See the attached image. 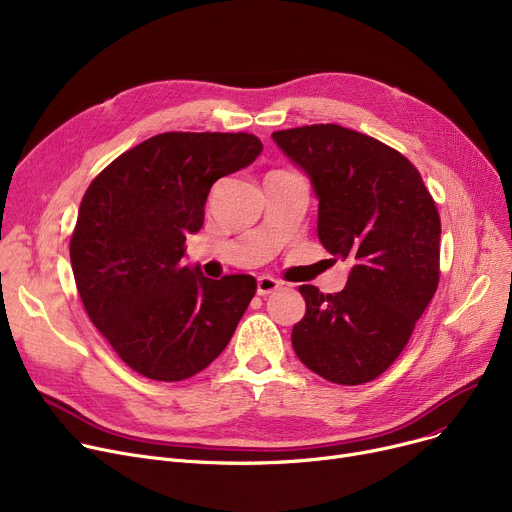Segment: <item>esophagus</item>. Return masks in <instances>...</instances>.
<instances>
[{
  "label": "esophagus",
  "mask_w": 512,
  "mask_h": 512,
  "mask_svg": "<svg viewBox=\"0 0 512 512\" xmlns=\"http://www.w3.org/2000/svg\"><path fill=\"white\" fill-rule=\"evenodd\" d=\"M278 288H280V282L274 280V278H270V276H261V278L257 280V294H259V297H267V294L276 292Z\"/></svg>",
  "instance_id": "34e87169"
}]
</instances>
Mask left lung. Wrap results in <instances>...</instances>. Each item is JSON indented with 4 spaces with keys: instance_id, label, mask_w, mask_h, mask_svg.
Listing matches in <instances>:
<instances>
[{
    "instance_id": "1",
    "label": "left lung",
    "mask_w": 512,
    "mask_h": 512,
    "mask_svg": "<svg viewBox=\"0 0 512 512\" xmlns=\"http://www.w3.org/2000/svg\"><path fill=\"white\" fill-rule=\"evenodd\" d=\"M272 139L311 180L319 242L353 265L340 292L299 288L307 311L292 328L294 353L328 382H371L398 359L438 288L436 203L405 155L357 130L313 124Z\"/></svg>"
}]
</instances>
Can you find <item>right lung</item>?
<instances>
[{
  "label": "right lung",
  "instance_id": "1",
  "mask_svg": "<svg viewBox=\"0 0 512 512\" xmlns=\"http://www.w3.org/2000/svg\"><path fill=\"white\" fill-rule=\"evenodd\" d=\"M261 151L247 132H164L87 188L70 238L76 288L95 328L145 378L180 382L205 369L255 297L253 276L211 280L182 257L213 182Z\"/></svg>",
  "mask_w": 512,
  "mask_h": 512
}]
</instances>
